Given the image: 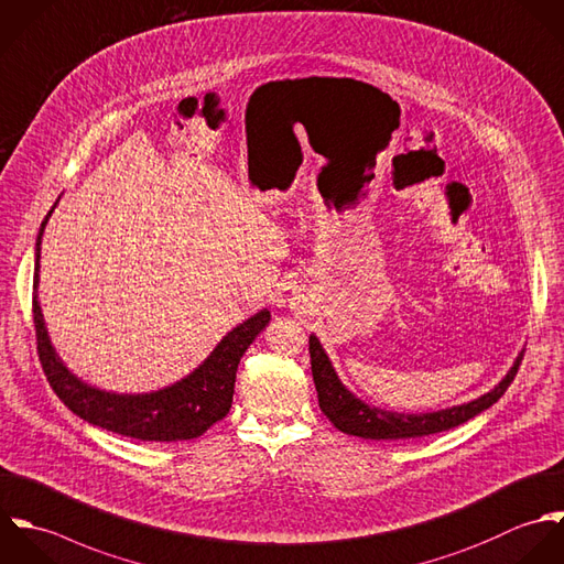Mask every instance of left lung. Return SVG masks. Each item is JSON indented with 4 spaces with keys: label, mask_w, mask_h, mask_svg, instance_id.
<instances>
[{
    "label": "left lung",
    "mask_w": 564,
    "mask_h": 564,
    "mask_svg": "<svg viewBox=\"0 0 564 564\" xmlns=\"http://www.w3.org/2000/svg\"><path fill=\"white\" fill-rule=\"evenodd\" d=\"M308 352H311V370L319 398V409L324 415L344 433L366 437V440H406V437H424L440 431H448L468 422L477 413L492 406L510 387L519 366L523 361V352L517 357L510 372L503 380L490 389L488 393L479 395L477 400L431 411V413H398L378 409L364 400H359L346 384L339 380L328 355L324 352L319 339L315 335L308 337Z\"/></svg>",
    "instance_id": "8db88e82"
}]
</instances>
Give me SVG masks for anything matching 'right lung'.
Masks as SVG:
<instances>
[{"instance_id":"obj_1","label":"right lung","mask_w":564,"mask_h":564,"mask_svg":"<svg viewBox=\"0 0 564 564\" xmlns=\"http://www.w3.org/2000/svg\"><path fill=\"white\" fill-rule=\"evenodd\" d=\"M61 198V196H58ZM56 198V203H58ZM56 203L43 218L34 251V284H32V317L36 330V350L54 393L69 411L94 426L135 437L142 442H180L203 435L214 422L229 413L236 370L245 350L267 328L271 313L262 308L231 333H227L212 355L186 378L171 387L151 393H113L83 382L58 359L45 330L39 306V260L41 236Z\"/></svg>"}]
</instances>
